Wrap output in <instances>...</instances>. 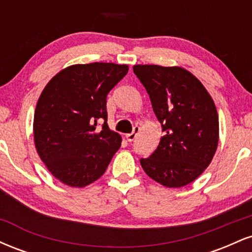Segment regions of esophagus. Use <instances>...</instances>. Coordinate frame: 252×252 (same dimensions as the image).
Listing matches in <instances>:
<instances>
[{
	"mask_svg": "<svg viewBox=\"0 0 252 252\" xmlns=\"http://www.w3.org/2000/svg\"><path fill=\"white\" fill-rule=\"evenodd\" d=\"M140 131V126H135L134 130H132L131 134H128L126 135V140L128 141V142H132V141L135 140V137L137 136V132Z\"/></svg>",
	"mask_w": 252,
	"mask_h": 252,
	"instance_id": "esophagus-1",
	"label": "esophagus"
}]
</instances>
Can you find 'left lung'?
I'll return each mask as SVG.
<instances>
[{
    "instance_id": "left-lung-1",
    "label": "left lung",
    "mask_w": 252,
    "mask_h": 252,
    "mask_svg": "<svg viewBox=\"0 0 252 252\" xmlns=\"http://www.w3.org/2000/svg\"><path fill=\"white\" fill-rule=\"evenodd\" d=\"M148 92L163 136L141 166L168 189L190 184L210 166L219 141V118L200 80L180 66L134 65Z\"/></svg>"
}]
</instances>
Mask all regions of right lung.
<instances>
[{"mask_svg":"<svg viewBox=\"0 0 252 252\" xmlns=\"http://www.w3.org/2000/svg\"><path fill=\"white\" fill-rule=\"evenodd\" d=\"M128 71V65L114 63H76L42 90L34 112V143L57 180L85 187L108 168L122 137L106 123V96ZM100 119L103 128L97 132Z\"/></svg>","mask_w":252,"mask_h":252,"instance_id":"right-lung-1","label":"right lung"}]
</instances>
